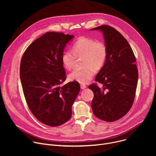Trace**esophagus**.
<instances>
[{
	"label": "esophagus",
	"instance_id": "esophagus-1",
	"mask_svg": "<svg viewBox=\"0 0 156 156\" xmlns=\"http://www.w3.org/2000/svg\"><path fill=\"white\" fill-rule=\"evenodd\" d=\"M80 87H81V89H82V90H84V89L86 88V86L85 84H81Z\"/></svg>",
	"mask_w": 156,
	"mask_h": 156
}]
</instances>
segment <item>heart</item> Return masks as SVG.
I'll use <instances>...</instances> for the list:
<instances>
[{"instance_id": "b5f03b06", "label": "heart", "mask_w": 156, "mask_h": 156, "mask_svg": "<svg viewBox=\"0 0 156 156\" xmlns=\"http://www.w3.org/2000/svg\"><path fill=\"white\" fill-rule=\"evenodd\" d=\"M72 51L67 50L62 55V62L67 70L72 69L76 58L83 57L80 70H75L69 75L72 81L86 84L93 77L95 70H100L104 64L107 54L105 44L101 41L81 37L73 44Z\"/></svg>"}]
</instances>
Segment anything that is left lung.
Returning a JSON list of instances; mask_svg holds the SVG:
<instances>
[{
  "label": "left lung",
  "mask_w": 156,
  "mask_h": 156,
  "mask_svg": "<svg viewBox=\"0 0 156 156\" xmlns=\"http://www.w3.org/2000/svg\"><path fill=\"white\" fill-rule=\"evenodd\" d=\"M102 33L107 54L96 84L89 86L94 93L93 114L105 122H114L125 115L134 101L138 79L136 58L126 39L115 28L102 25L91 30Z\"/></svg>",
  "instance_id": "left-lung-1"
}]
</instances>
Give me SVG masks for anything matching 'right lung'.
Masks as SVG:
<instances>
[{"mask_svg":"<svg viewBox=\"0 0 156 156\" xmlns=\"http://www.w3.org/2000/svg\"><path fill=\"white\" fill-rule=\"evenodd\" d=\"M73 37L48 32L33 42L21 58L20 76L28 106L39 121L50 126L70 120L80 90L76 81L62 86L66 79L62 55Z\"/></svg>","mask_w":156,"mask_h":156,"instance_id":"obj_1","label":"right lung"}]
</instances>
